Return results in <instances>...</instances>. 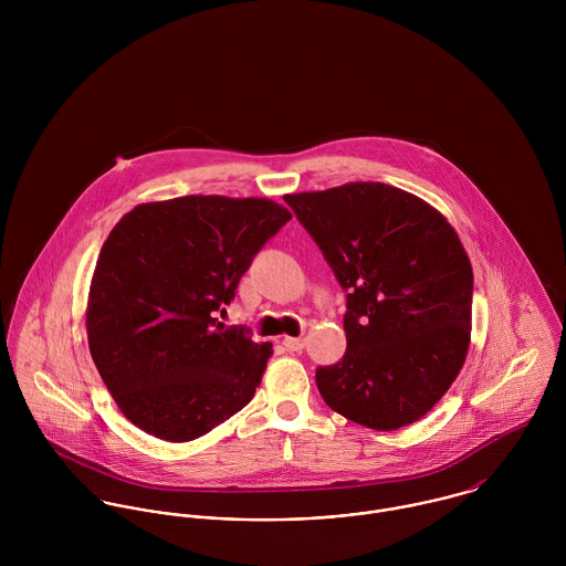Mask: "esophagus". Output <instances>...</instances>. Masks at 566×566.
I'll list each match as a JSON object with an SVG mask.
<instances>
[{
  "label": "esophagus",
  "instance_id": "1",
  "mask_svg": "<svg viewBox=\"0 0 566 566\" xmlns=\"http://www.w3.org/2000/svg\"><path fill=\"white\" fill-rule=\"evenodd\" d=\"M283 346L292 353H301L305 348V339L303 337H285L283 339Z\"/></svg>",
  "mask_w": 566,
  "mask_h": 566
}]
</instances>
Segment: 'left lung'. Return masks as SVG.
Wrapping results in <instances>:
<instances>
[{
	"label": "left lung",
	"mask_w": 566,
	"mask_h": 566,
	"mask_svg": "<svg viewBox=\"0 0 566 566\" xmlns=\"http://www.w3.org/2000/svg\"><path fill=\"white\" fill-rule=\"evenodd\" d=\"M346 294V353L316 370L326 405L377 431L420 420L471 344L473 268L447 218L384 182L285 193Z\"/></svg>",
	"instance_id": "left-lung-1"
}]
</instances>
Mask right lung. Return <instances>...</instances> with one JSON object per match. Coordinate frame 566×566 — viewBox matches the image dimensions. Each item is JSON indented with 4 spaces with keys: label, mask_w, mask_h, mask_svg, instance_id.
<instances>
[{
    "label": "right lung",
    "mask_w": 566,
    "mask_h": 566,
    "mask_svg": "<svg viewBox=\"0 0 566 566\" xmlns=\"http://www.w3.org/2000/svg\"><path fill=\"white\" fill-rule=\"evenodd\" d=\"M292 213L268 198L182 196L137 205L108 233L86 298L95 368L146 433L189 442L250 403L272 342L216 312Z\"/></svg>",
    "instance_id": "right-lung-1"
}]
</instances>
